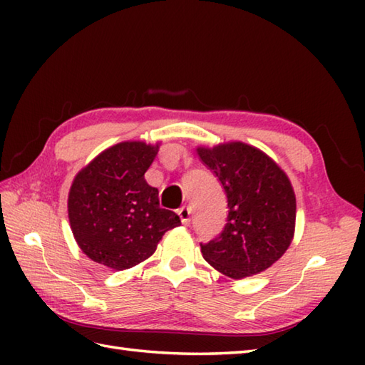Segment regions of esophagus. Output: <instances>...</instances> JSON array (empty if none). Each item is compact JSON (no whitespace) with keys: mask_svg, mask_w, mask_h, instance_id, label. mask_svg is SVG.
<instances>
[{"mask_svg":"<svg viewBox=\"0 0 365 365\" xmlns=\"http://www.w3.org/2000/svg\"><path fill=\"white\" fill-rule=\"evenodd\" d=\"M177 213H178V216H180L182 224H185V226H188L190 221H191V208L183 205V207L178 208Z\"/></svg>","mask_w":365,"mask_h":365,"instance_id":"34e87169","label":"esophagus"}]
</instances>
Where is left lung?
I'll return each instance as SVG.
<instances>
[{
  "label": "left lung",
  "mask_w": 365,
  "mask_h": 365,
  "mask_svg": "<svg viewBox=\"0 0 365 365\" xmlns=\"http://www.w3.org/2000/svg\"><path fill=\"white\" fill-rule=\"evenodd\" d=\"M199 158L227 196V224L200 245L204 259L232 279L259 274L282 257L294 235L297 197L290 178L265 152L242 141L199 145Z\"/></svg>",
  "instance_id": "left-lung-1"
}]
</instances>
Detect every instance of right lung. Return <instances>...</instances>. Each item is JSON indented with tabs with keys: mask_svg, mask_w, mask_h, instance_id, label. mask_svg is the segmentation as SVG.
Returning <instances> with one entry per match:
<instances>
[{
	"mask_svg": "<svg viewBox=\"0 0 365 365\" xmlns=\"http://www.w3.org/2000/svg\"><path fill=\"white\" fill-rule=\"evenodd\" d=\"M160 143L123 141L108 147L75 175L67 199L80 250L100 265L128 269L149 259L180 218L160 207L158 190L144 174Z\"/></svg>",
	"mask_w": 365,
	"mask_h": 365,
	"instance_id": "1",
	"label": "right lung"
}]
</instances>
